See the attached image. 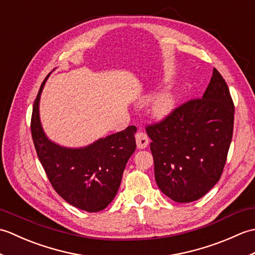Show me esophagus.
I'll return each mask as SVG.
<instances>
[{
  "label": "esophagus",
  "mask_w": 255,
  "mask_h": 255,
  "mask_svg": "<svg viewBox=\"0 0 255 255\" xmlns=\"http://www.w3.org/2000/svg\"><path fill=\"white\" fill-rule=\"evenodd\" d=\"M136 142L139 149L147 148V145L149 144V137L147 136V133L143 131H138L136 133Z\"/></svg>",
  "instance_id": "obj_1"
}]
</instances>
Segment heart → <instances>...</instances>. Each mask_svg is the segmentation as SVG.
I'll return each instance as SVG.
<instances>
[{
  "label": "heart",
  "instance_id": "obj_1",
  "mask_svg": "<svg viewBox=\"0 0 255 255\" xmlns=\"http://www.w3.org/2000/svg\"><path fill=\"white\" fill-rule=\"evenodd\" d=\"M174 108V99L170 93H164L156 99L152 105V112L156 117H164Z\"/></svg>",
  "mask_w": 255,
  "mask_h": 255
}]
</instances>
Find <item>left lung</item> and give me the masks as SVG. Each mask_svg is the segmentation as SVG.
Instances as JSON below:
<instances>
[{
  "mask_svg": "<svg viewBox=\"0 0 255 255\" xmlns=\"http://www.w3.org/2000/svg\"><path fill=\"white\" fill-rule=\"evenodd\" d=\"M235 105L218 70L203 97L174 108L145 131L161 192L177 203L203 197L223 174L234 132Z\"/></svg>",
  "mask_w": 255,
  "mask_h": 255,
  "instance_id": "left-lung-1",
  "label": "left lung"
}]
</instances>
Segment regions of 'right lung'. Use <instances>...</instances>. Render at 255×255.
Listing matches in <instances>:
<instances>
[{
  "label": "right lung",
  "mask_w": 255,
  "mask_h": 255,
  "mask_svg": "<svg viewBox=\"0 0 255 255\" xmlns=\"http://www.w3.org/2000/svg\"><path fill=\"white\" fill-rule=\"evenodd\" d=\"M47 78L34 102L30 122L38 159L53 189L67 203L89 213L103 210L116 196L125 166L136 149L137 127L128 126L80 149L51 142L39 119V99Z\"/></svg>",
  "instance_id": "right-lung-1"
}]
</instances>
